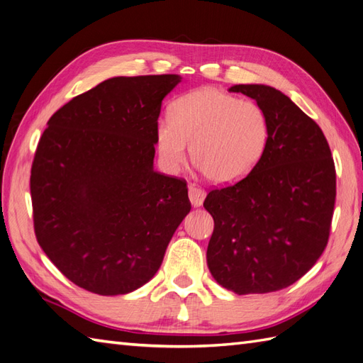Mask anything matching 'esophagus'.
<instances>
[{"label":"esophagus","mask_w":363,"mask_h":363,"mask_svg":"<svg viewBox=\"0 0 363 363\" xmlns=\"http://www.w3.org/2000/svg\"><path fill=\"white\" fill-rule=\"evenodd\" d=\"M206 199V192L201 188L196 186V184H191L189 186V200L192 203L194 208H199L203 205V201Z\"/></svg>","instance_id":"obj_1"}]
</instances>
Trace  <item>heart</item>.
Listing matches in <instances>:
<instances>
[{
	"label": "heart",
	"instance_id": "b5f03b06",
	"mask_svg": "<svg viewBox=\"0 0 363 363\" xmlns=\"http://www.w3.org/2000/svg\"><path fill=\"white\" fill-rule=\"evenodd\" d=\"M155 151L167 172L191 158L216 184H233L259 164L269 141V120L260 104L218 87H200L182 95L171 120H158Z\"/></svg>",
	"mask_w": 363,
	"mask_h": 363
}]
</instances>
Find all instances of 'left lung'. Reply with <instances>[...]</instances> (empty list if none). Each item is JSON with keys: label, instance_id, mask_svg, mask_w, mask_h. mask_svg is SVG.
I'll return each instance as SVG.
<instances>
[{"label": "left lung", "instance_id": "8db88e82", "mask_svg": "<svg viewBox=\"0 0 363 363\" xmlns=\"http://www.w3.org/2000/svg\"><path fill=\"white\" fill-rule=\"evenodd\" d=\"M269 120L262 160L233 186L211 191L203 206L214 218L208 268L218 285L264 294L293 285L328 243L335 169L322 129L284 92L235 84Z\"/></svg>", "mask_w": 363, "mask_h": 363}]
</instances>
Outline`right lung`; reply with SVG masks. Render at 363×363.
<instances>
[{"instance_id": "obj_1", "label": "right lung", "mask_w": 363, "mask_h": 363, "mask_svg": "<svg viewBox=\"0 0 363 363\" xmlns=\"http://www.w3.org/2000/svg\"><path fill=\"white\" fill-rule=\"evenodd\" d=\"M180 82L113 77L48 121L30 172L35 235L79 288L118 296L147 284L189 214L186 182L154 171L162 101Z\"/></svg>"}]
</instances>
